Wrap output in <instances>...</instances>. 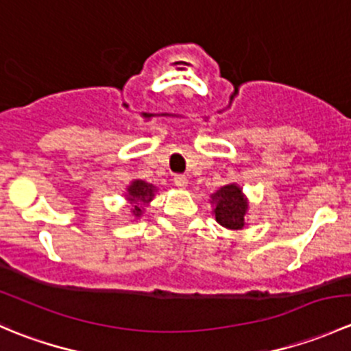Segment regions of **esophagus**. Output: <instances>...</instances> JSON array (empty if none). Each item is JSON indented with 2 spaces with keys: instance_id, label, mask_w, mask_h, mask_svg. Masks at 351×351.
Returning a JSON list of instances; mask_svg holds the SVG:
<instances>
[{
  "instance_id": "1",
  "label": "esophagus",
  "mask_w": 351,
  "mask_h": 351,
  "mask_svg": "<svg viewBox=\"0 0 351 351\" xmlns=\"http://www.w3.org/2000/svg\"><path fill=\"white\" fill-rule=\"evenodd\" d=\"M173 180H175V185L178 189H186V185H189V180H186L185 175H176Z\"/></svg>"
}]
</instances>
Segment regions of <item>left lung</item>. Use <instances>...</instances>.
<instances>
[{
	"label": "left lung",
	"mask_w": 351,
	"mask_h": 351,
	"mask_svg": "<svg viewBox=\"0 0 351 351\" xmlns=\"http://www.w3.org/2000/svg\"><path fill=\"white\" fill-rule=\"evenodd\" d=\"M215 221L228 229H243L246 226L247 200L243 195V190L236 183L221 186L215 193H212Z\"/></svg>",
	"instance_id": "left-lung-1"
}]
</instances>
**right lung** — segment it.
<instances>
[{
    "mask_svg": "<svg viewBox=\"0 0 351 351\" xmlns=\"http://www.w3.org/2000/svg\"><path fill=\"white\" fill-rule=\"evenodd\" d=\"M156 193V186L151 185V183L143 182V180H134L129 186H127V200L132 204V212L136 217H141L143 215L144 207L149 204L151 200L154 198Z\"/></svg>",
    "mask_w": 351,
    "mask_h": 351,
    "instance_id": "add662e5",
    "label": "right lung"
}]
</instances>
